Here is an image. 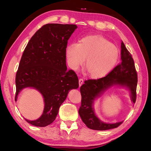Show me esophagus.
Masks as SVG:
<instances>
[{
	"label": "esophagus",
	"instance_id": "1",
	"mask_svg": "<svg viewBox=\"0 0 151 151\" xmlns=\"http://www.w3.org/2000/svg\"><path fill=\"white\" fill-rule=\"evenodd\" d=\"M84 83V80L83 79H79V87L82 86V84H83Z\"/></svg>",
	"mask_w": 151,
	"mask_h": 151
}]
</instances>
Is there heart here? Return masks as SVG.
Wrapping results in <instances>:
<instances>
[{"label":"heart","mask_w":151,"mask_h":151,"mask_svg":"<svg viewBox=\"0 0 151 151\" xmlns=\"http://www.w3.org/2000/svg\"><path fill=\"white\" fill-rule=\"evenodd\" d=\"M67 62L72 69L77 70L84 62V68L94 79L109 74L119 57L118 48L107 39L99 35L86 36L79 43H70L65 48Z\"/></svg>","instance_id":"b5f03b06"}]
</instances>
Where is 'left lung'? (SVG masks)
I'll return each instance as SVG.
<instances>
[{
  "instance_id": "1",
  "label": "left lung",
  "mask_w": 151,
  "mask_h": 151,
  "mask_svg": "<svg viewBox=\"0 0 151 151\" xmlns=\"http://www.w3.org/2000/svg\"><path fill=\"white\" fill-rule=\"evenodd\" d=\"M121 60L120 64L114 68L106 76L98 79L85 81L84 84L81 87L82 99L79 114L82 120L90 129L106 130L115 129L123 123L103 122L94 113V100L101 96L108 89L114 86L125 88L130 91L132 101L133 103H135L137 74L134 59L123 42L121 43Z\"/></svg>"
}]
</instances>
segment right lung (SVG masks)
Wrapping results in <instances>:
<instances>
[{
  "label": "right lung",
  "instance_id": "1",
  "mask_svg": "<svg viewBox=\"0 0 151 151\" xmlns=\"http://www.w3.org/2000/svg\"><path fill=\"white\" fill-rule=\"evenodd\" d=\"M77 26L76 24H47L36 32L25 48L16 76L15 101L26 88L35 89L43 96V114L27 122L44 127L55 120L59 108L69 91L79 88L76 72L67 70L65 48Z\"/></svg>",
  "mask_w": 151,
  "mask_h": 151
}]
</instances>
